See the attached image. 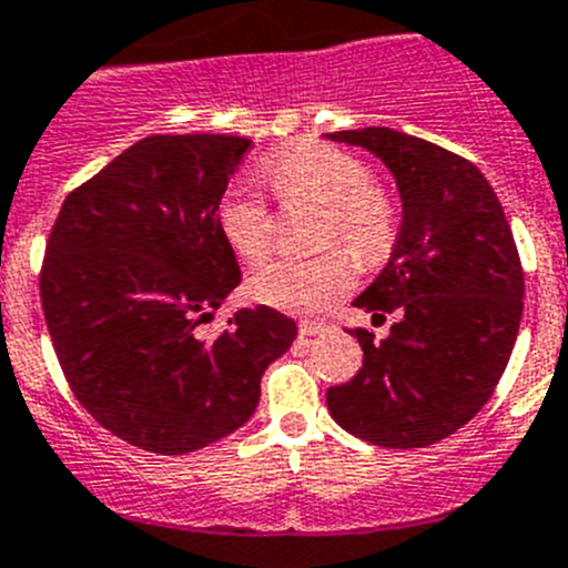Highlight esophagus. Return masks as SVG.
<instances>
[{
	"label": "esophagus",
	"mask_w": 568,
	"mask_h": 568,
	"mask_svg": "<svg viewBox=\"0 0 568 568\" xmlns=\"http://www.w3.org/2000/svg\"><path fill=\"white\" fill-rule=\"evenodd\" d=\"M298 332L304 337H315V335H324L326 332V324H318V321H301L298 324Z\"/></svg>",
	"instance_id": "obj_1"
}]
</instances>
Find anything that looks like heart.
I'll return each mask as SVG.
<instances>
[{
    "instance_id": "b5f03b06",
    "label": "heart",
    "mask_w": 568,
    "mask_h": 568,
    "mask_svg": "<svg viewBox=\"0 0 568 568\" xmlns=\"http://www.w3.org/2000/svg\"><path fill=\"white\" fill-rule=\"evenodd\" d=\"M267 176L284 200L326 205L321 231L326 247L343 244L363 262H374L392 244L397 227L392 196L374 185L372 169L355 154L335 145H295L270 165ZM220 227L244 262L258 264L273 253V211L253 191H227L220 205ZM352 284L355 264L343 250H332L318 258H278L267 264L253 275L250 293L275 310L312 315L343 298Z\"/></svg>"
}]
</instances>
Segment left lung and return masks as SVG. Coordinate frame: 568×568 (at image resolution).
I'll list each match as a JSON object with an SVG mask.
<instances>
[{"label": "left lung", "instance_id": "obj_1", "mask_svg": "<svg viewBox=\"0 0 568 568\" xmlns=\"http://www.w3.org/2000/svg\"><path fill=\"white\" fill-rule=\"evenodd\" d=\"M397 180L403 222L383 273L355 306L397 324L386 341L355 329L363 368L326 392L343 430L379 447H425L493 397L524 312V270L485 174L459 154L386 126L332 132Z\"/></svg>", "mask_w": 568, "mask_h": 568}]
</instances>
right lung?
<instances>
[{"label": "right lung", "mask_w": 568, "mask_h": 568, "mask_svg": "<svg viewBox=\"0 0 568 568\" xmlns=\"http://www.w3.org/2000/svg\"><path fill=\"white\" fill-rule=\"evenodd\" d=\"M247 149L233 134L138 140L67 196L47 239L41 306L67 383L149 454H194L242 428L298 335L270 306L196 335L242 281L220 202Z\"/></svg>", "instance_id": "right-lung-1"}]
</instances>
